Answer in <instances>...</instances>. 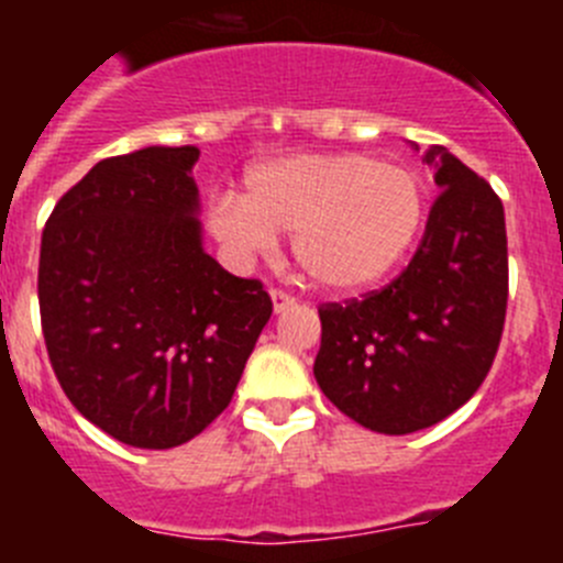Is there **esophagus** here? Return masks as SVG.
Segmentation results:
<instances>
[{
  "label": "esophagus",
  "mask_w": 563,
  "mask_h": 563,
  "mask_svg": "<svg viewBox=\"0 0 563 563\" xmlns=\"http://www.w3.org/2000/svg\"><path fill=\"white\" fill-rule=\"evenodd\" d=\"M271 298H273V310H276V316L278 312H287L290 307H296V298H292L290 292L278 290V287H271Z\"/></svg>",
  "instance_id": "1"
}]
</instances>
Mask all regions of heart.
Listing matches in <instances>:
<instances>
[{"instance_id":"b5f03b06","label":"heart","mask_w":563,"mask_h":563,"mask_svg":"<svg viewBox=\"0 0 563 563\" xmlns=\"http://www.w3.org/2000/svg\"><path fill=\"white\" fill-rule=\"evenodd\" d=\"M422 213V186L409 168L366 154H292L247 168L239 197H213L208 228L239 256L292 233V258L310 285L357 292L400 265Z\"/></svg>"}]
</instances>
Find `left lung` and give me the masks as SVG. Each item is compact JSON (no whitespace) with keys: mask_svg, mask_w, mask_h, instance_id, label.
<instances>
[{"mask_svg":"<svg viewBox=\"0 0 563 563\" xmlns=\"http://www.w3.org/2000/svg\"><path fill=\"white\" fill-rule=\"evenodd\" d=\"M422 161L440 194L409 267L383 290L318 307V386L377 434L429 429L465 406L505 330L501 200L445 146H429Z\"/></svg>","mask_w":563,"mask_h":563,"instance_id":"left-lung-1","label":"left lung"}]
</instances>
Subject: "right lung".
Returning a JSON list of instances; mask_svg holds the SVG:
<instances>
[{
  "mask_svg": "<svg viewBox=\"0 0 563 563\" xmlns=\"http://www.w3.org/2000/svg\"><path fill=\"white\" fill-rule=\"evenodd\" d=\"M197 146L107 157L49 213L47 355L69 402L134 449H174L228 409L273 301L202 251Z\"/></svg>",
  "mask_w": 563,
  "mask_h": 563,
  "instance_id": "obj_1",
  "label": "right lung"
}]
</instances>
